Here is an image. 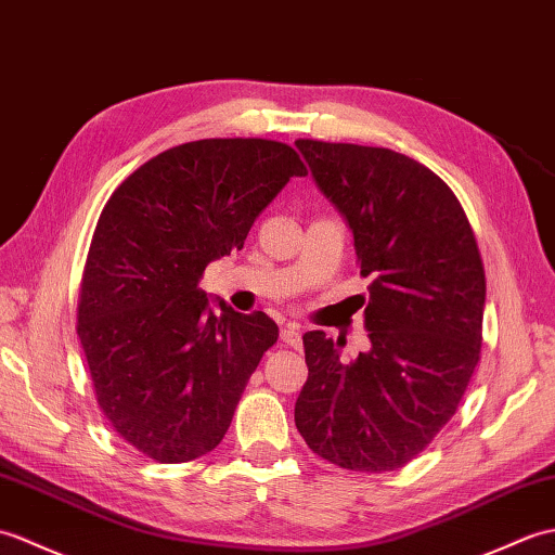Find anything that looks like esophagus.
Here are the masks:
<instances>
[{
	"mask_svg": "<svg viewBox=\"0 0 555 555\" xmlns=\"http://www.w3.org/2000/svg\"><path fill=\"white\" fill-rule=\"evenodd\" d=\"M280 339H282V344H287V347H292V349H299V344H301V327H299L297 323H287V325H282V330H280Z\"/></svg>",
	"mask_w": 555,
	"mask_h": 555,
	"instance_id": "esophagus-1",
	"label": "esophagus"
}]
</instances>
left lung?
<instances>
[{
    "mask_svg": "<svg viewBox=\"0 0 555 555\" xmlns=\"http://www.w3.org/2000/svg\"><path fill=\"white\" fill-rule=\"evenodd\" d=\"M297 146L347 218L361 275L373 282L363 311L371 351L341 361V339L304 335L309 379L294 423L313 453L344 470H397L451 421L477 367L482 256L461 202L427 166L385 146Z\"/></svg>",
    "mask_w": 555,
    "mask_h": 555,
    "instance_id": "1",
    "label": "left lung"
}]
</instances>
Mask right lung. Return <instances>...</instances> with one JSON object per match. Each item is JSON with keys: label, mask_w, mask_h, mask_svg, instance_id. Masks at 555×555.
I'll return each instance as SVG.
<instances>
[{"label": "right lung", "mask_w": 555, "mask_h": 555, "mask_svg": "<svg viewBox=\"0 0 555 555\" xmlns=\"http://www.w3.org/2000/svg\"><path fill=\"white\" fill-rule=\"evenodd\" d=\"M294 176L306 166L285 142L216 138L162 152L108 196L82 270L78 337L104 417L146 459L214 451L278 341L261 311L218 301L214 315L199 280L242 249Z\"/></svg>", "instance_id": "add662e5"}]
</instances>
